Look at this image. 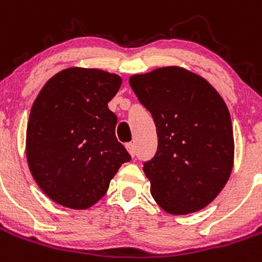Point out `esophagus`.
I'll list each match as a JSON object with an SVG mask.
<instances>
[{"label": "esophagus", "instance_id": "obj_1", "mask_svg": "<svg viewBox=\"0 0 262 262\" xmlns=\"http://www.w3.org/2000/svg\"><path fill=\"white\" fill-rule=\"evenodd\" d=\"M125 147H126V150H128L132 157L136 156V146H134V144H126Z\"/></svg>", "mask_w": 262, "mask_h": 262}]
</instances>
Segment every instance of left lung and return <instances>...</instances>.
<instances>
[{"label":"left lung","instance_id":"obj_1","mask_svg":"<svg viewBox=\"0 0 262 262\" xmlns=\"http://www.w3.org/2000/svg\"><path fill=\"white\" fill-rule=\"evenodd\" d=\"M129 84L157 128V153L144 162L154 200L172 215L202 210L226 186L233 166L224 100L206 79L181 67L133 75Z\"/></svg>","mask_w":262,"mask_h":262}]
</instances>
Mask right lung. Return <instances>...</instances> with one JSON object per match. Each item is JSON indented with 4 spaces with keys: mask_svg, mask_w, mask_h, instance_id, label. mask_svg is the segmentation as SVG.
<instances>
[{
    "mask_svg": "<svg viewBox=\"0 0 262 262\" xmlns=\"http://www.w3.org/2000/svg\"><path fill=\"white\" fill-rule=\"evenodd\" d=\"M121 77L72 67L50 79L31 108L26 157L36 185L60 206L85 210L105 195L130 156L116 138L108 103Z\"/></svg>",
    "mask_w": 262,
    "mask_h": 262,
    "instance_id": "obj_1",
    "label": "right lung"
}]
</instances>
